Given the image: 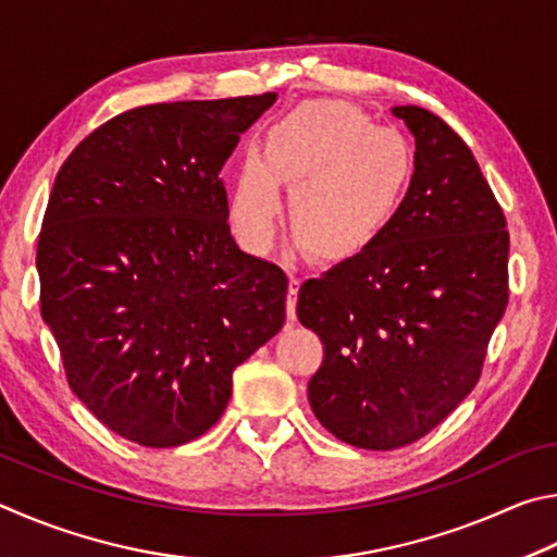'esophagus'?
Returning a JSON list of instances; mask_svg holds the SVG:
<instances>
[{"mask_svg":"<svg viewBox=\"0 0 557 557\" xmlns=\"http://www.w3.org/2000/svg\"><path fill=\"white\" fill-rule=\"evenodd\" d=\"M298 288H300V276H296V273H290V281H288V298H286V315H288V320H296Z\"/></svg>","mask_w":557,"mask_h":557,"instance_id":"obj_1","label":"esophagus"}]
</instances>
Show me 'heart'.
I'll return each instance as SVG.
<instances>
[{
    "label": "heart",
    "mask_w": 557,
    "mask_h": 557,
    "mask_svg": "<svg viewBox=\"0 0 557 557\" xmlns=\"http://www.w3.org/2000/svg\"><path fill=\"white\" fill-rule=\"evenodd\" d=\"M416 173V144L401 129L376 126L347 102H306L271 126L259 153L244 159L230 220L244 247L267 249L281 183L298 247L318 261H347L392 230Z\"/></svg>",
    "instance_id": "obj_1"
}]
</instances>
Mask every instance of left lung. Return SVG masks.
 Returning a JSON list of instances; mask_svg holds the SVG:
<instances>
[{"instance_id":"8db88e82","label":"left lung","mask_w":557,"mask_h":557,"mask_svg":"<svg viewBox=\"0 0 557 557\" xmlns=\"http://www.w3.org/2000/svg\"><path fill=\"white\" fill-rule=\"evenodd\" d=\"M394 114L416 136L406 208L372 249L298 290L325 352L310 408L364 450L411 445L455 411L509 304V230L470 146L423 107Z\"/></svg>"}]
</instances>
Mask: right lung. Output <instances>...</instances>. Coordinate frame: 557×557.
I'll return each mask as SVG.
<instances>
[{
  "label": "right lung",
  "instance_id": "obj_1",
  "mask_svg": "<svg viewBox=\"0 0 557 557\" xmlns=\"http://www.w3.org/2000/svg\"><path fill=\"white\" fill-rule=\"evenodd\" d=\"M276 92L134 107L85 136L38 234L41 315L73 394L144 447L218 423L232 372L284 327L288 278L230 234L220 178Z\"/></svg>",
  "mask_w": 557,
  "mask_h": 557
}]
</instances>
